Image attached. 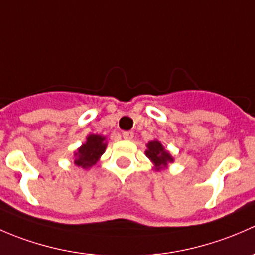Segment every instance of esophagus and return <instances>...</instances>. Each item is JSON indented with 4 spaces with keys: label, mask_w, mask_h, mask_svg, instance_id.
<instances>
[{
    "label": "esophagus",
    "mask_w": 255,
    "mask_h": 255,
    "mask_svg": "<svg viewBox=\"0 0 255 255\" xmlns=\"http://www.w3.org/2000/svg\"><path fill=\"white\" fill-rule=\"evenodd\" d=\"M122 135H123V138H125V139L130 140V139H133V137H134V133L130 132V130H128V132H123Z\"/></svg>",
    "instance_id": "1"
}]
</instances>
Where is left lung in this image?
<instances>
[{
  "label": "left lung",
  "instance_id": "left-lung-1",
  "mask_svg": "<svg viewBox=\"0 0 255 255\" xmlns=\"http://www.w3.org/2000/svg\"><path fill=\"white\" fill-rule=\"evenodd\" d=\"M145 155L153 163L154 170L155 171L166 169L169 164L174 163V156L171 155L170 151L166 150L165 146L158 139L150 140V142L146 144Z\"/></svg>",
  "mask_w": 255,
  "mask_h": 255
}]
</instances>
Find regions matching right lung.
<instances>
[{
    "instance_id": "1",
    "label": "right lung",
    "mask_w": 255,
    "mask_h": 255,
    "mask_svg": "<svg viewBox=\"0 0 255 255\" xmlns=\"http://www.w3.org/2000/svg\"><path fill=\"white\" fill-rule=\"evenodd\" d=\"M107 148L106 137L100 134H89L86 142L74 151V164L79 168L90 169L100 160Z\"/></svg>"
}]
</instances>
